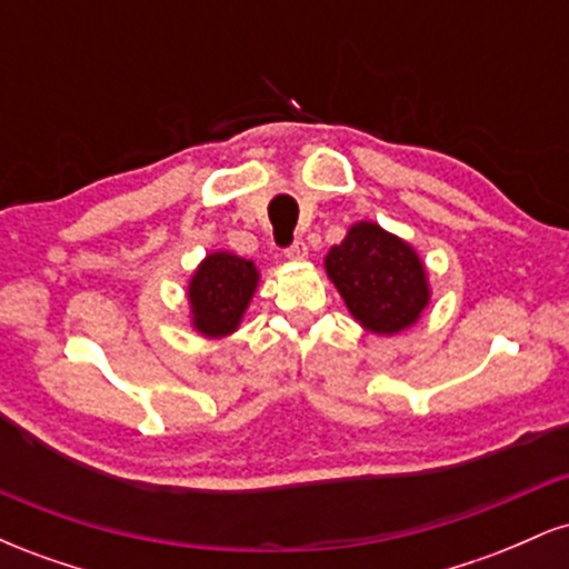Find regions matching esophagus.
<instances>
[{
  "label": "esophagus",
  "instance_id": "34e87169",
  "mask_svg": "<svg viewBox=\"0 0 569 569\" xmlns=\"http://www.w3.org/2000/svg\"><path fill=\"white\" fill-rule=\"evenodd\" d=\"M307 253H310V248H307L302 240H297V243L286 248V259H291V262H305Z\"/></svg>",
  "mask_w": 569,
  "mask_h": 569
}]
</instances>
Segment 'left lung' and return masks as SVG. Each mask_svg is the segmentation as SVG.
I'll use <instances>...</instances> for the list:
<instances>
[{"label": "left lung", "mask_w": 569, "mask_h": 569, "mask_svg": "<svg viewBox=\"0 0 569 569\" xmlns=\"http://www.w3.org/2000/svg\"><path fill=\"white\" fill-rule=\"evenodd\" d=\"M323 270L352 321L377 337L411 329L433 297L428 267L417 248L377 221L350 224L342 243L326 253Z\"/></svg>", "instance_id": "obj_1"}]
</instances>
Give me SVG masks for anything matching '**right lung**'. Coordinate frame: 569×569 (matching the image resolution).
Returning a JSON list of instances; mask_svg holds the SVG:
<instances>
[{"mask_svg": "<svg viewBox=\"0 0 569 569\" xmlns=\"http://www.w3.org/2000/svg\"><path fill=\"white\" fill-rule=\"evenodd\" d=\"M262 272L251 259L232 251H211L187 283L189 326L206 339L234 335L259 289Z\"/></svg>", "mask_w": 569, "mask_h": 569, "instance_id": "1", "label": "right lung"}]
</instances>
